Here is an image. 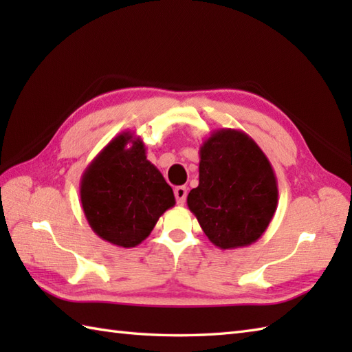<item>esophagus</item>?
<instances>
[{"instance_id":"obj_1","label":"esophagus","mask_w":352,"mask_h":352,"mask_svg":"<svg viewBox=\"0 0 352 352\" xmlns=\"http://www.w3.org/2000/svg\"><path fill=\"white\" fill-rule=\"evenodd\" d=\"M174 195L177 199V204L178 206H183L186 203V197H188V189L184 188V186H178L174 190Z\"/></svg>"}]
</instances>
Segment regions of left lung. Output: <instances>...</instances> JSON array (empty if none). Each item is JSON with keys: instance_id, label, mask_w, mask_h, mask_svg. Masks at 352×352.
<instances>
[{"instance_id": "obj_1", "label": "left lung", "mask_w": 352, "mask_h": 352, "mask_svg": "<svg viewBox=\"0 0 352 352\" xmlns=\"http://www.w3.org/2000/svg\"><path fill=\"white\" fill-rule=\"evenodd\" d=\"M276 204V177L260 146L241 130H214L199 148V184L188 195L208 241L221 250L254 243Z\"/></svg>"}]
</instances>
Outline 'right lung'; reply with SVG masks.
Returning <instances> with one entry per match:
<instances>
[{
  "label": "right lung",
  "mask_w": 352,
  "mask_h": 352,
  "mask_svg": "<svg viewBox=\"0 0 352 352\" xmlns=\"http://www.w3.org/2000/svg\"><path fill=\"white\" fill-rule=\"evenodd\" d=\"M80 198L94 233L122 248L145 241L160 216L175 206L172 188L146 159L144 142L130 131L110 140L86 168Z\"/></svg>",
  "instance_id": "right-lung-1"
}]
</instances>
